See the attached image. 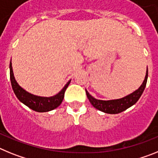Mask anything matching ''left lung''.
Masks as SVG:
<instances>
[{"label": "left lung", "instance_id": "1", "mask_svg": "<svg viewBox=\"0 0 158 158\" xmlns=\"http://www.w3.org/2000/svg\"><path fill=\"white\" fill-rule=\"evenodd\" d=\"M148 78V68L146 69V73L145 79L141 85L139 89L135 90L131 94L127 96H124L123 98L116 99V100H97L94 98L93 96L89 94V92L85 89L86 95L90 101L92 105L96 108V109L100 110L104 113L107 114H118L122 111H125L130 107L133 106L134 104H136V102L139 100V98L142 96V93L144 91L146 85V82H147Z\"/></svg>", "mask_w": 158, "mask_h": 158}]
</instances>
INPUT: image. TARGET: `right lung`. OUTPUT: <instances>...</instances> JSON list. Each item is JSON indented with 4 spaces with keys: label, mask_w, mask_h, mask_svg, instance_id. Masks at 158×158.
Returning a JSON list of instances; mask_svg holds the SVG:
<instances>
[{
    "label": "right lung",
    "mask_w": 158,
    "mask_h": 158,
    "mask_svg": "<svg viewBox=\"0 0 158 158\" xmlns=\"http://www.w3.org/2000/svg\"><path fill=\"white\" fill-rule=\"evenodd\" d=\"M9 69H10V80L12 87L18 100L23 104L27 106L29 108L38 112H47V111H52L62 104L65 90L71 81V80H69L64 86L63 89L58 94L54 96H49V97L35 96L27 92L19 85V84L17 83L14 77L12 62H10V64H9Z\"/></svg>",
    "instance_id": "right-lung-1"
}]
</instances>
